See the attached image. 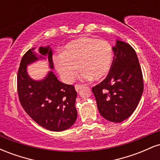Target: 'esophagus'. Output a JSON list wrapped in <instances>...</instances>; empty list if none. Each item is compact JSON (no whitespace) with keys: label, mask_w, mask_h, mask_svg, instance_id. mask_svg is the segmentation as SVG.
Wrapping results in <instances>:
<instances>
[{"label":"esophagus","mask_w":160,"mask_h":160,"mask_svg":"<svg viewBox=\"0 0 160 160\" xmlns=\"http://www.w3.org/2000/svg\"><path fill=\"white\" fill-rule=\"evenodd\" d=\"M82 86H83L82 85H79V84H76V85H75V89H76L77 92H78L80 89H81V88H82Z\"/></svg>","instance_id":"1"}]
</instances>
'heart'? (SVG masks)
Here are the masks:
<instances>
[{"label": "heart", "mask_w": 160, "mask_h": 160, "mask_svg": "<svg viewBox=\"0 0 160 160\" xmlns=\"http://www.w3.org/2000/svg\"><path fill=\"white\" fill-rule=\"evenodd\" d=\"M55 67L67 82L74 81L82 70L80 78L83 80L104 78L110 71L113 61V49L108 41L96 38H83L67 43L62 52L53 55Z\"/></svg>", "instance_id": "heart-1"}]
</instances>
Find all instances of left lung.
Wrapping results in <instances>:
<instances>
[{"instance_id": "1", "label": "left lung", "mask_w": 160, "mask_h": 160, "mask_svg": "<svg viewBox=\"0 0 160 160\" xmlns=\"http://www.w3.org/2000/svg\"><path fill=\"white\" fill-rule=\"evenodd\" d=\"M109 74L92 87L99 113L106 120L120 122L136 109L144 90L143 75L135 49L117 40Z\"/></svg>"}]
</instances>
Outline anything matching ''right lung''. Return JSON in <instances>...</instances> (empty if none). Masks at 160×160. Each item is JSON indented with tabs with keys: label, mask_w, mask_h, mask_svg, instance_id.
Returning a JSON list of instances; mask_svg holds the SVG:
<instances>
[{
	"label": "right lung",
	"mask_w": 160,
	"mask_h": 160,
	"mask_svg": "<svg viewBox=\"0 0 160 160\" xmlns=\"http://www.w3.org/2000/svg\"><path fill=\"white\" fill-rule=\"evenodd\" d=\"M30 49L25 53L17 74L19 102L25 112L42 127L53 132H62L72 126L78 117L75 107L77 92L72 85L60 82L49 71L42 80H32L27 73L28 65L48 56L49 68L53 69L52 51L50 47L39 49L40 55Z\"/></svg>",
	"instance_id": "add662e5"
}]
</instances>
